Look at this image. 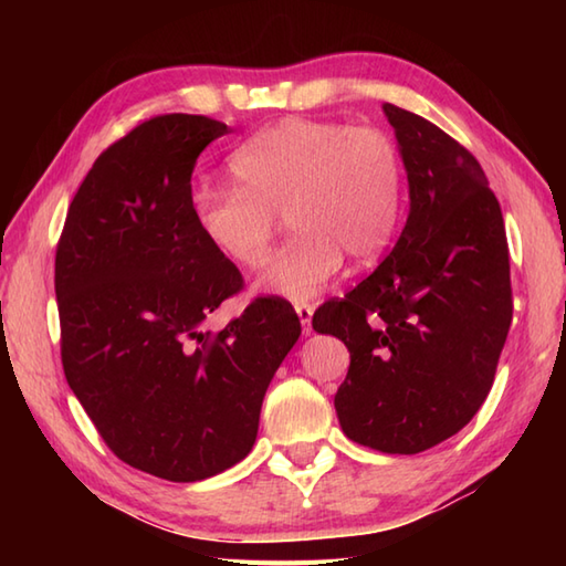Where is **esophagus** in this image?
<instances>
[{
  "label": "esophagus",
  "mask_w": 566,
  "mask_h": 566,
  "mask_svg": "<svg viewBox=\"0 0 566 566\" xmlns=\"http://www.w3.org/2000/svg\"><path fill=\"white\" fill-rule=\"evenodd\" d=\"M294 308H296V316H298V321H302V331H304V335H311V333H314V328H311V316H314V306L306 304V302H302V304H296Z\"/></svg>",
  "instance_id": "1"
}]
</instances>
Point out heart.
<instances>
[{"label":"heart","instance_id":"heart-1","mask_svg":"<svg viewBox=\"0 0 566 566\" xmlns=\"http://www.w3.org/2000/svg\"><path fill=\"white\" fill-rule=\"evenodd\" d=\"M238 187H201L191 213L203 240L235 268H258L286 213L296 235L270 258L262 292L306 302L343 268L379 258L403 213V158L381 128L282 118L231 160Z\"/></svg>","mask_w":566,"mask_h":566}]
</instances>
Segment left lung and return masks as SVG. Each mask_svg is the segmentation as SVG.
<instances>
[{
    "label": "left lung",
    "mask_w": 566,
    "mask_h": 566,
    "mask_svg": "<svg viewBox=\"0 0 566 566\" xmlns=\"http://www.w3.org/2000/svg\"><path fill=\"white\" fill-rule=\"evenodd\" d=\"M408 177V219L389 255L314 314L350 369L343 432L416 454L452 438L491 391L513 318L506 226L482 165L423 116L384 104Z\"/></svg>",
    "instance_id": "obj_1"
}]
</instances>
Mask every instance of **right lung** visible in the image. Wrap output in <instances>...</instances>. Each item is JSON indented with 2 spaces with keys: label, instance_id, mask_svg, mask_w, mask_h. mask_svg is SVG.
I'll return each mask as SVG.
<instances>
[{
  "label": "right lung",
  "instance_id": "add662e5",
  "mask_svg": "<svg viewBox=\"0 0 566 566\" xmlns=\"http://www.w3.org/2000/svg\"><path fill=\"white\" fill-rule=\"evenodd\" d=\"M228 130L195 114L138 124L94 160L55 252L70 389L118 460L167 482H201L243 460L264 391L302 335L276 296L219 333L201 328L243 290L191 213L197 158Z\"/></svg>",
  "mask_w": 566,
  "mask_h": 566
}]
</instances>
